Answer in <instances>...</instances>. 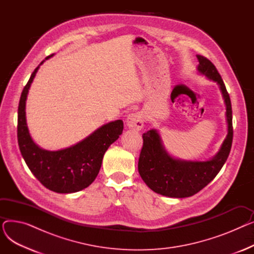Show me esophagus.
<instances>
[{
  "instance_id": "34e87169",
  "label": "esophagus",
  "mask_w": 254,
  "mask_h": 254,
  "mask_svg": "<svg viewBox=\"0 0 254 254\" xmlns=\"http://www.w3.org/2000/svg\"><path fill=\"white\" fill-rule=\"evenodd\" d=\"M145 122V116L142 112H135V113H130L127 118V125L129 128L140 130Z\"/></svg>"
}]
</instances>
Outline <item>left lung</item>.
<instances>
[{"instance_id": "1", "label": "left lung", "mask_w": 254, "mask_h": 254, "mask_svg": "<svg viewBox=\"0 0 254 254\" xmlns=\"http://www.w3.org/2000/svg\"><path fill=\"white\" fill-rule=\"evenodd\" d=\"M196 58L197 71L219 85L226 106L228 135L214 157L206 162H192L172 157L166 151L156 129L144 132L138 163L139 174L150 190L170 197H189L202 190L216 177L232 148L233 115L230 95L215 65L203 56Z\"/></svg>"}]
</instances>
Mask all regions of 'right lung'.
Here are the masks:
<instances>
[{
    "mask_svg": "<svg viewBox=\"0 0 254 254\" xmlns=\"http://www.w3.org/2000/svg\"><path fill=\"white\" fill-rule=\"evenodd\" d=\"M52 56L47 57L46 60ZM38 69L39 65L32 73L19 100L17 119L19 150L34 176L49 190L59 193L82 190L98 176L103 156L109 146L123 134L124 123L119 119L104 125L69 148L58 151L40 148L30 135L25 118L26 97Z\"/></svg>",
    "mask_w": 254,
    "mask_h": 254,
    "instance_id": "1",
    "label": "right lung"
}]
</instances>
